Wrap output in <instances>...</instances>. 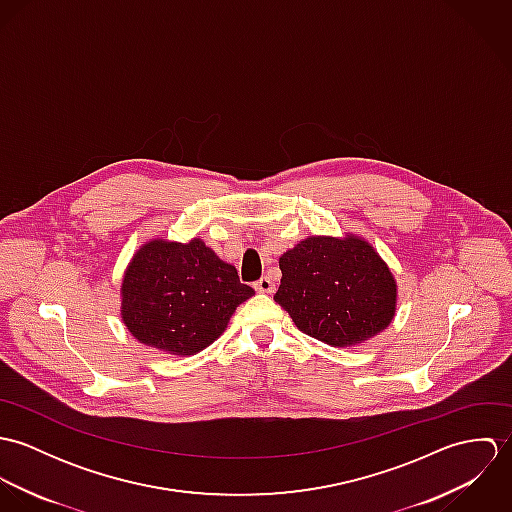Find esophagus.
<instances>
[{
    "label": "esophagus",
    "instance_id": "34e87169",
    "mask_svg": "<svg viewBox=\"0 0 512 512\" xmlns=\"http://www.w3.org/2000/svg\"><path fill=\"white\" fill-rule=\"evenodd\" d=\"M254 288H256V292L258 293H272L274 292V284H272V280L268 278V276H264V278H260L256 284H254Z\"/></svg>",
    "mask_w": 512,
    "mask_h": 512
}]
</instances>
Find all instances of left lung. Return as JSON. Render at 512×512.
Wrapping results in <instances>:
<instances>
[{"mask_svg": "<svg viewBox=\"0 0 512 512\" xmlns=\"http://www.w3.org/2000/svg\"><path fill=\"white\" fill-rule=\"evenodd\" d=\"M274 299L305 335L337 349L380 335L396 315L398 284L376 248L355 232L315 234L280 256Z\"/></svg>", "mask_w": 512, "mask_h": 512, "instance_id": "obj_1", "label": "left lung"}]
</instances>
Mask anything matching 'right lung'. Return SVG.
Listing matches in <instances>:
<instances>
[{
	"instance_id": "right-lung-1",
	"label": "right lung",
	"mask_w": 512,
	"mask_h": 512,
	"mask_svg": "<svg viewBox=\"0 0 512 512\" xmlns=\"http://www.w3.org/2000/svg\"><path fill=\"white\" fill-rule=\"evenodd\" d=\"M254 290L201 238H149L128 262L120 317L136 341L173 357H191L226 331Z\"/></svg>"
}]
</instances>
